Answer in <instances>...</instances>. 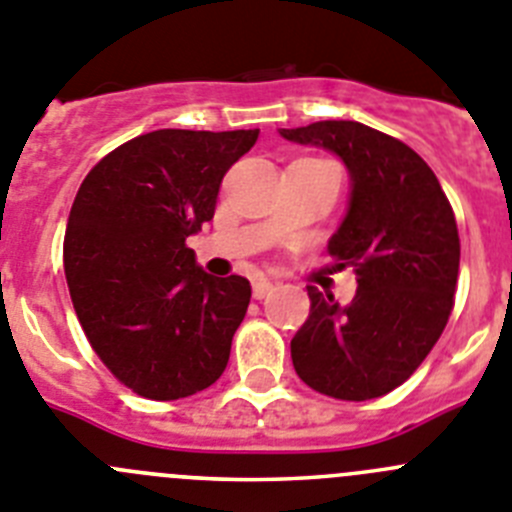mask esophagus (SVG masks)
<instances>
[{"mask_svg":"<svg viewBox=\"0 0 512 512\" xmlns=\"http://www.w3.org/2000/svg\"><path fill=\"white\" fill-rule=\"evenodd\" d=\"M273 280H267V278H255L252 280V296L257 298V301H262L265 296H270V290H273Z\"/></svg>","mask_w":512,"mask_h":512,"instance_id":"34e87169","label":"esophagus"}]
</instances>
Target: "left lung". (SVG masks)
<instances>
[{"label": "left lung", "instance_id": "obj_1", "mask_svg": "<svg viewBox=\"0 0 512 512\" xmlns=\"http://www.w3.org/2000/svg\"><path fill=\"white\" fill-rule=\"evenodd\" d=\"M280 137L324 147L347 168V214L329 255L357 273L347 306L308 285L311 313L290 339L293 367L331 398H380L416 372L449 321L459 278L454 211L426 160L367 124L326 119Z\"/></svg>", "mask_w": 512, "mask_h": 512}]
</instances>
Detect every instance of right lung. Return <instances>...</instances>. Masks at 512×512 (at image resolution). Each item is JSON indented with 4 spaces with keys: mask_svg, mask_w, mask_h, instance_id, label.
Wrapping results in <instances>:
<instances>
[{
    "mask_svg": "<svg viewBox=\"0 0 512 512\" xmlns=\"http://www.w3.org/2000/svg\"><path fill=\"white\" fill-rule=\"evenodd\" d=\"M260 130H158L124 142L76 193L63 267L99 359L142 398L178 400L222 377L250 280L214 278L186 239Z\"/></svg>",
    "mask_w": 512,
    "mask_h": 512,
    "instance_id": "add662e5",
    "label": "right lung"
}]
</instances>
